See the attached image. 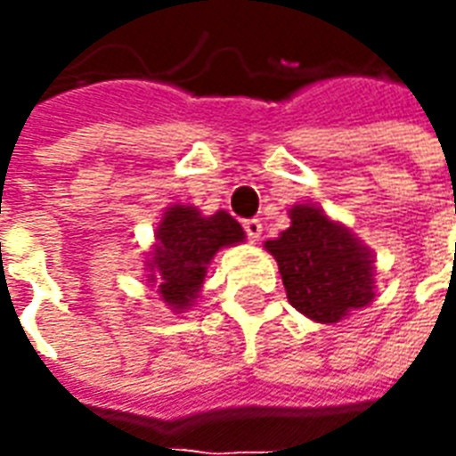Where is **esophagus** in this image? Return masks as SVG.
I'll list each match as a JSON object with an SVG mask.
<instances>
[{
	"mask_svg": "<svg viewBox=\"0 0 456 456\" xmlns=\"http://www.w3.org/2000/svg\"><path fill=\"white\" fill-rule=\"evenodd\" d=\"M244 232L251 241H258L261 239V232H264V224L261 219H244Z\"/></svg>",
	"mask_w": 456,
	"mask_h": 456,
	"instance_id": "34e87169",
	"label": "esophagus"
}]
</instances>
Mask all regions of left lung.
<instances>
[{
	"mask_svg": "<svg viewBox=\"0 0 456 456\" xmlns=\"http://www.w3.org/2000/svg\"><path fill=\"white\" fill-rule=\"evenodd\" d=\"M288 300L315 322L332 325L373 300V254L349 229L313 205H293L290 227L266 241Z\"/></svg>",
	"mask_w": 456,
	"mask_h": 456,
	"instance_id": "obj_1",
	"label": "left lung"
}]
</instances>
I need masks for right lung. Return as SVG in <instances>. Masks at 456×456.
I'll return each instance as SVG.
<instances>
[{
	"label": "right lung",
	"instance_id": "obj_1",
	"mask_svg": "<svg viewBox=\"0 0 456 456\" xmlns=\"http://www.w3.org/2000/svg\"><path fill=\"white\" fill-rule=\"evenodd\" d=\"M239 241H244V229L224 209L202 217L190 205H173L156 229L149 283L159 288L160 300L173 313H183L200 296L212 256Z\"/></svg>",
	"mask_w": 456,
	"mask_h": 456
}]
</instances>
